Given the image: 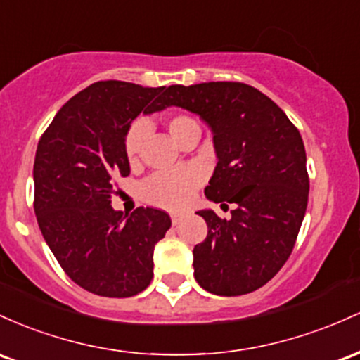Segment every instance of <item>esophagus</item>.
Instances as JSON below:
<instances>
[{
	"label": "esophagus",
	"instance_id": "obj_1",
	"mask_svg": "<svg viewBox=\"0 0 360 360\" xmlns=\"http://www.w3.org/2000/svg\"><path fill=\"white\" fill-rule=\"evenodd\" d=\"M169 216H172V223L173 224H179L181 221V217H184V214H181V212H172Z\"/></svg>",
	"mask_w": 360,
	"mask_h": 360
}]
</instances>
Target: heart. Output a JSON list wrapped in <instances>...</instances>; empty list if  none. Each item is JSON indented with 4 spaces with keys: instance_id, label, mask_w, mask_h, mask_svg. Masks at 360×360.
<instances>
[{
    "instance_id": "obj_1",
    "label": "heart",
    "mask_w": 360,
    "mask_h": 360,
    "mask_svg": "<svg viewBox=\"0 0 360 360\" xmlns=\"http://www.w3.org/2000/svg\"><path fill=\"white\" fill-rule=\"evenodd\" d=\"M192 126H197V122L187 115H173L167 120L169 136L175 141H179V137ZM144 136H146V124L141 122V120L132 124V127L129 129L124 148H126V156L131 163L137 161ZM200 181V172L192 167L155 173L141 185V197L148 204L156 205V207L180 209L192 199L193 192L199 187Z\"/></svg>"
}]
</instances>
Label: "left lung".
Segmentation results:
<instances>
[{"instance_id":"8db88e82","label":"left lung","mask_w":360,"mask_h":360,"mask_svg":"<svg viewBox=\"0 0 360 360\" xmlns=\"http://www.w3.org/2000/svg\"><path fill=\"white\" fill-rule=\"evenodd\" d=\"M160 107L184 108L211 127L217 165L204 193L234 205L229 219L197 212L207 236L192 252L195 281L217 296L257 290L285 264L304 219L309 180L300 131L245 83L173 84Z\"/></svg>"}]
</instances>
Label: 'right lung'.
Wrapping results in <instances>:
<instances>
[{"instance_id": "1", "label": "right lung", "mask_w": 360, "mask_h": 360, "mask_svg": "<svg viewBox=\"0 0 360 360\" xmlns=\"http://www.w3.org/2000/svg\"><path fill=\"white\" fill-rule=\"evenodd\" d=\"M165 86L93 83L60 107L40 137L34 163L35 216L59 265L83 289L131 297L153 278L155 246L172 226L151 207H112L119 176L131 173L126 136L141 112L160 107Z\"/></svg>"}]
</instances>
